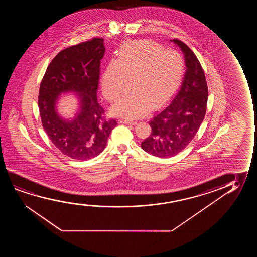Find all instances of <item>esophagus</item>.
I'll list each match as a JSON object with an SVG mask.
<instances>
[{
	"instance_id": "34e87169",
	"label": "esophagus",
	"mask_w": 257,
	"mask_h": 257,
	"mask_svg": "<svg viewBox=\"0 0 257 257\" xmlns=\"http://www.w3.org/2000/svg\"><path fill=\"white\" fill-rule=\"evenodd\" d=\"M118 122L120 123H126V124H132V125H134V124L137 123V122H135V121H131V120L128 119H119Z\"/></svg>"
}]
</instances>
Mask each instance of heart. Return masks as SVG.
<instances>
[{
  "label": "heart",
  "mask_w": 257,
  "mask_h": 257,
  "mask_svg": "<svg viewBox=\"0 0 257 257\" xmlns=\"http://www.w3.org/2000/svg\"><path fill=\"white\" fill-rule=\"evenodd\" d=\"M184 62L179 53L163 50L148 41H130L120 48L116 60L102 74V94L109 102L119 98L125 81L132 93L113 105L115 116L135 119L144 116L149 106L155 108L168 101L179 88Z\"/></svg>",
  "instance_id": "1"
}]
</instances>
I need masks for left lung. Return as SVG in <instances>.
<instances>
[{
  "mask_svg": "<svg viewBox=\"0 0 257 257\" xmlns=\"http://www.w3.org/2000/svg\"><path fill=\"white\" fill-rule=\"evenodd\" d=\"M173 42L184 54L187 68L183 83L172 102L149 121L151 134L141 142L143 150L161 158L176 155L190 144L207 106V83L199 60L186 44L178 39Z\"/></svg>",
  "mask_w": 257,
  "mask_h": 257,
  "instance_id": "8db88e82",
  "label": "left lung"
}]
</instances>
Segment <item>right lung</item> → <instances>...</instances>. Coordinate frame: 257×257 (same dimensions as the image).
Returning a JSON list of instances; mask_svg holds the SVG:
<instances>
[{"instance_id":"right-lung-1","label":"right lung","mask_w":257,"mask_h":257,"mask_svg":"<svg viewBox=\"0 0 257 257\" xmlns=\"http://www.w3.org/2000/svg\"><path fill=\"white\" fill-rule=\"evenodd\" d=\"M103 39L94 38L60 51L46 69L39 88V113L43 128L55 147L67 157L79 161L94 158L105 148L115 119H105L97 102ZM74 91L80 110L74 120H63L56 111L61 92Z\"/></svg>"}]
</instances>
